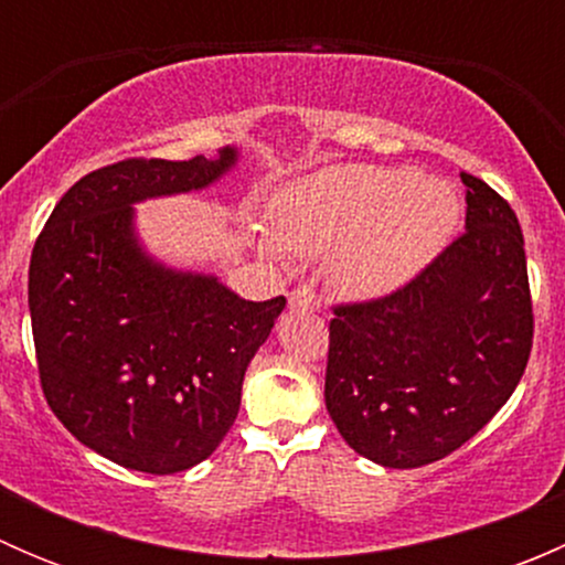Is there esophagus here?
Listing matches in <instances>:
<instances>
[{"label": "esophagus", "mask_w": 565, "mask_h": 565, "mask_svg": "<svg viewBox=\"0 0 565 565\" xmlns=\"http://www.w3.org/2000/svg\"><path fill=\"white\" fill-rule=\"evenodd\" d=\"M289 306H292V309H311V311H317L319 309V300H317L315 289L298 287V289H292V292H289Z\"/></svg>", "instance_id": "obj_1"}]
</instances>
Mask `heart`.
<instances>
[{
	"label": "heart",
	"instance_id": "b5f03b06",
	"mask_svg": "<svg viewBox=\"0 0 565 565\" xmlns=\"http://www.w3.org/2000/svg\"><path fill=\"white\" fill-rule=\"evenodd\" d=\"M273 256H324L330 278L352 298H374L407 284L451 237L459 196L446 180L407 169H330L284 188L273 202Z\"/></svg>",
	"mask_w": 565,
	"mask_h": 565
}]
</instances>
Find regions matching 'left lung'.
Returning <instances> with one entry per match:
<instances>
[{"instance_id": "8db88e82", "label": "left lung", "mask_w": 565, "mask_h": 565, "mask_svg": "<svg viewBox=\"0 0 565 565\" xmlns=\"http://www.w3.org/2000/svg\"><path fill=\"white\" fill-rule=\"evenodd\" d=\"M461 182L457 241L396 292L333 306L324 404L347 446L383 467L465 446L509 402L533 347L516 213L478 177Z\"/></svg>"}]
</instances>
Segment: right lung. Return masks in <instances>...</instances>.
I'll list each match as a JSON object with an SVG mask.
<instances>
[{
  "label": "right lung",
  "mask_w": 565,
  "mask_h": 565,
  "mask_svg": "<svg viewBox=\"0 0 565 565\" xmlns=\"http://www.w3.org/2000/svg\"><path fill=\"white\" fill-rule=\"evenodd\" d=\"M237 161L125 158L56 202L30 259L40 385L67 431L128 470L172 476L218 448L250 358L284 295L237 298L215 276L161 265L136 241L134 204L207 188Z\"/></svg>",
  "instance_id": "right-lung-1"
}]
</instances>
